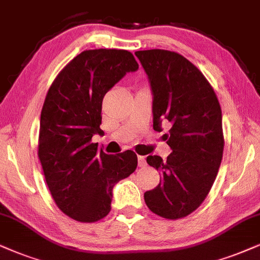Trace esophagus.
Wrapping results in <instances>:
<instances>
[{
  "label": "esophagus",
  "mask_w": 260,
  "mask_h": 260,
  "mask_svg": "<svg viewBox=\"0 0 260 260\" xmlns=\"http://www.w3.org/2000/svg\"><path fill=\"white\" fill-rule=\"evenodd\" d=\"M138 166L139 167H145L146 166V159L144 156H138Z\"/></svg>",
  "instance_id": "obj_1"
}]
</instances>
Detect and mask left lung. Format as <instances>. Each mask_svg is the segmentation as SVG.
<instances>
[{"instance_id": "obj_1", "label": "left lung", "mask_w": 260, "mask_h": 260, "mask_svg": "<svg viewBox=\"0 0 260 260\" xmlns=\"http://www.w3.org/2000/svg\"><path fill=\"white\" fill-rule=\"evenodd\" d=\"M152 92L153 129L164 134L173 152L146 162L160 172L159 185L144 193L151 211L177 219L198 209L215 182L224 139L222 110L215 91L194 64L174 51H137Z\"/></svg>"}]
</instances>
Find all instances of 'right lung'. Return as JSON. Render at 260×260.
<instances>
[{
  "label": "right lung",
  "mask_w": 260,
  "mask_h": 260,
  "mask_svg": "<svg viewBox=\"0 0 260 260\" xmlns=\"http://www.w3.org/2000/svg\"><path fill=\"white\" fill-rule=\"evenodd\" d=\"M138 68L127 50H85L60 72L45 97L38 157L55 203L75 221L106 217L114 186L137 168L133 151L107 154L92 137L103 134L100 126L106 93Z\"/></svg>",
  "instance_id": "1"
}]
</instances>
